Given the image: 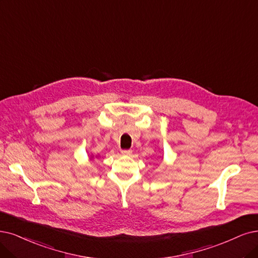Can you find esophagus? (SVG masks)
Returning <instances> with one entry per match:
<instances>
[{
	"instance_id": "34e87169",
	"label": "esophagus",
	"mask_w": 258,
	"mask_h": 258,
	"mask_svg": "<svg viewBox=\"0 0 258 258\" xmlns=\"http://www.w3.org/2000/svg\"><path fill=\"white\" fill-rule=\"evenodd\" d=\"M121 154L125 155V156H130V155H132V150H123V151H121Z\"/></svg>"
}]
</instances>
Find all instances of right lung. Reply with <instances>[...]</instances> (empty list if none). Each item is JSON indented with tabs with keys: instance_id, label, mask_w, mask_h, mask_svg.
<instances>
[{
	"instance_id": "right-lung-1",
	"label": "right lung",
	"mask_w": 258,
	"mask_h": 258,
	"mask_svg": "<svg viewBox=\"0 0 258 258\" xmlns=\"http://www.w3.org/2000/svg\"><path fill=\"white\" fill-rule=\"evenodd\" d=\"M91 159H92V156H91V158H90V160H91Z\"/></svg>"
}]
</instances>
